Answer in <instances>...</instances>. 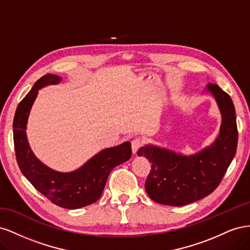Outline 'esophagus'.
I'll return each mask as SVG.
<instances>
[{"label":"esophagus","mask_w":250,"mask_h":250,"mask_svg":"<svg viewBox=\"0 0 250 250\" xmlns=\"http://www.w3.org/2000/svg\"><path fill=\"white\" fill-rule=\"evenodd\" d=\"M142 146V141L140 139H135L131 142V149H132V153L135 154L138 152V150Z\"/></svg>","instance_id":"obj_1"}]
</instances>
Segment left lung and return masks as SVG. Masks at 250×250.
I'll list each match as a JSON object with an SVG mask.
<instances>
[{"instance_id":"1","label":"left lung","mask_w":250,"mask_h":250,"mask_svg":"<svg viewBox=\"0 0 250 250\" xmlns=\"http://www.w3.org/2000/svg\"><path fill=\"white\" fill-rule=\"evenodd\" d=\"M207 90L221 113L220 131L214 143L190 155L152 144L138 151L151 164L145 188L157 203L180 207L207 197L221 183L236 154L238 129L232 100L217 84L209 83Z\"/></svg>"}]
</instances>
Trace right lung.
<instances>
[{
  "label": "right lung",
  "instance_id": "add662e5",
  "mask_svg": "<svg viewBox=\"0 0 250 250\" xmlns=\"http://www.w3.org/2000/svg\"><path fill=\"white\" fill-rule=\"evenodd\" d=\"M62 77L47 74L37 80L21 101L13 120V141L17 161L24 176L44 197L58 207L76 209L89 206L101 197L110 171L129 160L130 142L106 148L94 155L79 169L58 172L37 158L27 140V122L39 90L50 84H58Z\"/></svg>",
  "mask_w": 250,
  "mask_h": 250
}]
</instances>
